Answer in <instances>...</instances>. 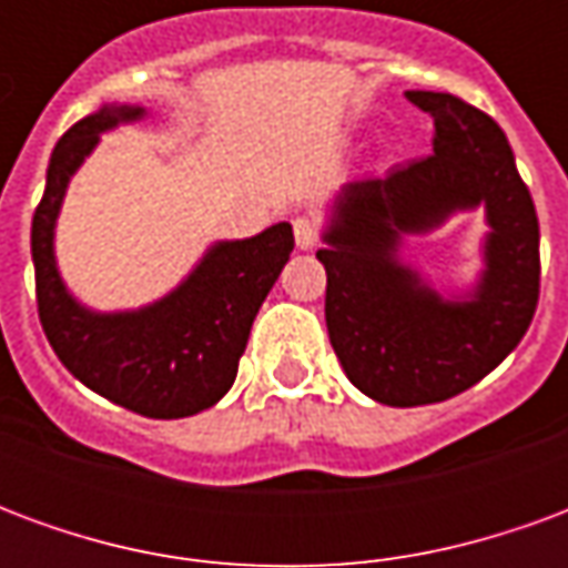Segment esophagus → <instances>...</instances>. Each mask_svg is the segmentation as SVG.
Segmentation results:
<instances>
[{
    "label": "esophagus",
    "instance_id": "esophagus-1",
    "mask_svg": "<svg viewBox=\"0 0 568 568\" xmlns=\"http://www.w3.org/2000/svg\"><path fill=\"white\" fill-rule=\"evenodd\" d=\"M295 243L301 248H316L320 246V224L307 219V215H297L295 219Z\"/></svg>",
    "mask_w": 568,
    "mask_h": 568
}]
</instances>
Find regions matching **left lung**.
Returning a JSON list of instances; mask_svg holds the SVG:
<instances>
[{
	"label": "left lung",
	"instance_id": "left-lung-1",
	"mask_svg": "<svg viewBox=\"0 0 568 568\" xmlns=\"http://www.w3.org/2000/svg\"><path fill=\"white\" fill-rule=\"evenodd\" d=\"M435 118V151L341 191L325 231V325L349 383L389 407L447 402L484 381L536 316L538 215L501 128L453 93L407 91ZM484 205L488 271L468 302H447L394 258L425 233Z\"/></svg>",
	"mask_w": 568,
	"mask_h": 568
}]
</instances>
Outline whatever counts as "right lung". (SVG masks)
<instances>
[{"instance_id":"right-lung-1","label":"right lung","mask_w":568,"mask_h":568,"mask_svg":"<svg viewBox=\"0 0 568 568\" xmlns=\"http://www.w3.org/2000/svg\"><path fill=\"white\" fill-rule=\"evenodd\" d=\"M145 115L103 105L60 136L32 215L39 320L57 358L88 389L151 419L191 417L234 386L258 307L295 248L292 224L215 243L175 292L130 313H93L69 295L54 261V222L72 173L100 133Z\"/></svg>"}]
</instances>
